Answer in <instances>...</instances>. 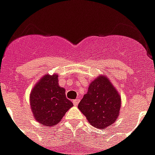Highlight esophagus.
Returning <instances> with one entry per match:
<instances>
[{"label":"esophagus","mask_w":155,"mask_h":155,"mask_svg":"<svg viewBox=\"0 0 155 155\" xmlns=\"http://www.w3.org/2000/svg\"><path fill=\"white\" fill-rule=\"evenodd\" d=\"M79 102H80V100H79V99H76V100H74V101H73V104H74L75 106H77L78 104H79Z\"/></svg>","instance_id":"obj_1"}]
</instances>
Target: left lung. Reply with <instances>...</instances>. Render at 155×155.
<instances>
[{
    "mask_svg": "<svg viewBox=\"0 0 155 155\" xmlns=\"http://www.w3.org/2000/svg\"><path fill=\"white\" fill-rule=\"evenodd\" d=\"M121 97L106 75H100L91 82L87 94L78 105L88 122L97 129H105L119 117Z\"/></svg>",
    "mask_w": 155,
    "mask_h": 155,
    "instance_id": "8db88e82",
    "label": "left lung"
}]
</instances>
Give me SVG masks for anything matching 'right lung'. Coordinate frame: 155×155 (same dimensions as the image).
Masks as SVG:
<instances>
[{"label": "right lung", "mask_w": 155, "mask_h": 155, "mask_svg": "<svg viewBox=\"0 0 155 155\" xmlns=\"http://www.w3.org/2000/svg\"><path fill=\"white\" fill-rule=\"evenodd\" d=\"M32 114L39 124L51 127L57 124L72 106L65 90L58 82V74H46L35 84L30 94Z\"/></svg>", "instance_id": "add662e5"}]
</instances>
